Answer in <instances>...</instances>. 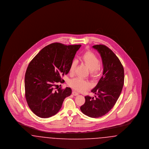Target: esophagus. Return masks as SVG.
I'll return each instance as SVG.
<instances>
[{"label": "esophagus", "mask_w": 149, "mask_h": 149, "mask_svg": "<svg viewBox=\"0 0 149 149\" xmlns=\"http://www.w3.org/2000/svg\"><path fill=\"white\" fill-rule=\"evenodd\" d=\"M72 95H74V96H76V95H78V93L77 92H75V91H72Z\"/></svg>", "instance_id": "obj_1"}]
</instances>
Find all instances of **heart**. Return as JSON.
<instances>
[{
	"mask_svg": "<svg viewBox=\"0 0 149 149\" xmlns=\"http://www.w3.org/2000/svg\"><path fill=\"white\" fill-rule=\"evenodd\" d=\"M80 60L83 64H85L90 70L92 77H97L101 70V65L99 63L98 56L92 51H87L84 52L80 57ZM77 66L76 60L71 61L69 68V73L74 74ZM69 85L78 92H83L89 89L91 86L90 84L80 78H74L69 82Z\"/></svg>",
	"mask_w": 149,
	"mask_h": 149,
	"instance_id": "1",
	"label": "heart"
}]
</instances>
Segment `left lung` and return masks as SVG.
Wrapping results in <instances>:
<instances>
[{
	"label": "left lung",
	"instance_id": "obj_1",
	"mask_svg": "<svg viewBox=\"0 0 149 149\" xmlns=\"http://www.w3.org/2000/svg\"><path fill=\"white\" fill-rule=\"evenodd\" d=\"M93 47L102 57L103 75L91 91L95 98L85 96V103L80 110L88 117L98 118L107 113L118 99L124 84V69L118 57L106 46L97 45Z\"/></svg>",
	"mask_w": 149,
	"mask_h": 149
}]
</instances>
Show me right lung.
<instances>
[{
  "mask_svg": "<svg viewBox=\"0 0 149 149\" xmlns=\"http://www.w3.org/2000/svg\"><path fill=\"white\" fill-rule=\"evenodd\" d=\"M81 45H65L53 43L43 48L29 63L25 74V96L31 110L39 117L49 118L61 109L71 88H60L63 77L69 72L70 65Z\"/></svg>",
  "mask_w": 149,
  "mask_h": 149,
  "instance_id": "1",
  "label": "right lung"
}]
</instances>
